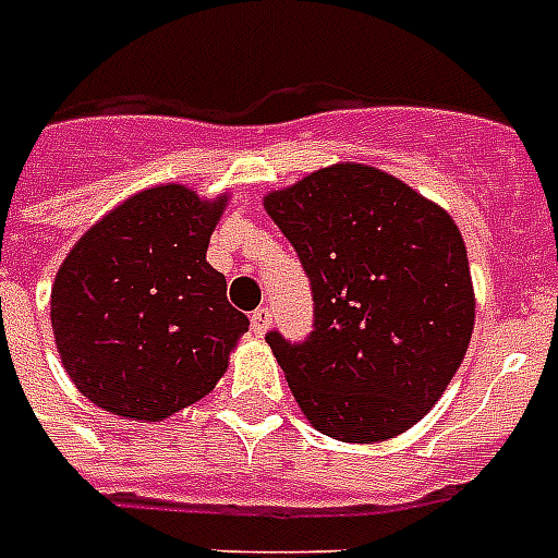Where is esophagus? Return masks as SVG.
Returning a JSON list of instances; mask_svg holds the SVG:
<instances>
[{
	"label": "esophagus",
	"mask_w": 558,
	"mask_h": 558,
	"mask_svg": "<svg viewBox=\"0 0 558 558\" xmlns=\"http://www.w3.org/2000/svg\"><path fill=\"white\" fill-rule=\"evenodd\" d=\"M269 324H271L269 306H260V310H254V313H252V330L257 332V336H263V332L269 330Z\"/></svg>",
	"instance_id": "esophagus-1"
}]
</instances>
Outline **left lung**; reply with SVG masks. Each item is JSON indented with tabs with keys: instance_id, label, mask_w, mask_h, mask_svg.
Returning a JSON list of instances; mask_svg holds the SVG:
<instances>
[{
	"instance_id": "8db88e82",
	"label": "left lung",
	"mask_w": 558,
	"mask_h": 558,
	"mask_svg": "<svg viewBox=\"0 0 558 558\" xmlns=\"http://www.w3.org/2000/svg\"><path fill=\"white\" fill-rule=\"evenodd\" d=\"M263 205L313 287V332L266 336L306 420L344 442L408 432L449 388L475 327L454 219L405 182L350 161Z\"/></svg>"
}]
</instances>
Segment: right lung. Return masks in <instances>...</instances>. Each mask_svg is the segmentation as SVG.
<instances>
[{
	"label": "right lung",
	"mask_w": 558,
	"mask_h": 558,
	"mask_svg": "<svg viewBox=\"0 0 558 558\" xmlns=\"http://www.w3.org/2000/svg\"><path fill=\"white\" fill-rule=\"evenodd\" d=\"M226 196L185 185L130 196L77 240L51 287L65 373L104 411L159 423L214 390L248 318L208 260Z\"/></svg>",
	"instance_id": "obj_1"
}]
</instances>
